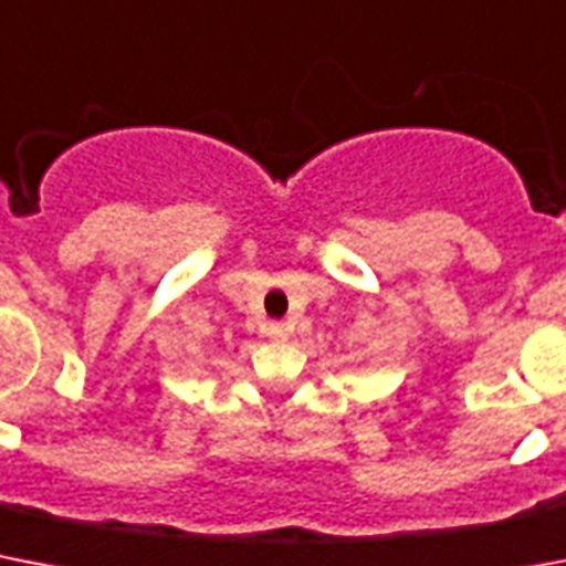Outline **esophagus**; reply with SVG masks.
Returning <instances> with one entry per match:
<instances>
[{
    "instance_id": "1",
    "label": "esophagus",
    "mask_w": 566,
    "mask_h": 566,
    "mask_svg": "<svg viewBox=\"0 0 566 566\" xmlns=\"http://www.w3.org/2000/svg\"><path fill=\"white\" fill-rule=\"evenodd\" d=\"M265 336L274 338V342H283V338L289 336V327L286 324H280V321H271V324H265Z\"/></svg>"
}]
</instances>
